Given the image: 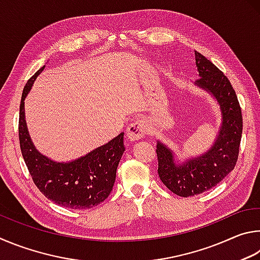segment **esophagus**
I'll use <instances>...</instances> for the list:
<instances>
[{
    "label": "esophagus",
    "instance_id": "1",
    "mask_svg": "<svg viewBox=\"0 0 260 260\" xmlns=\"http://www.w3.org/2000/svg\"><path fill=\"white\" fill-rule=\"evenodd\" d=\"M147 130V123L143 118H137L131 122L126 127V135L130 140H138L143 138Z\"/></svg>",
    "mask_w": 260,
    "mask_h": 260
}]
</instances>
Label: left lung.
<instances>
[{"label": "left lung", "mask_w": 260, "mask_h": 260, "mask_svg": "<svg viewBox=\"0 0 260 260\" xmlns=\"http://www.w3.org/2000/svg\"><path fill=\"white\" fill-rule=\"evenodd\" d=\"M200 79L197 85L213 94L220 105L222 124L213 146L200 157L176 165L172 151L157 142L158 177L172 193L193 197L212 188L234 169L238 162L243 121L238 95L219 68L195 51Z\"/></svg>", "instance_id": "obj_1"}]
</instances>
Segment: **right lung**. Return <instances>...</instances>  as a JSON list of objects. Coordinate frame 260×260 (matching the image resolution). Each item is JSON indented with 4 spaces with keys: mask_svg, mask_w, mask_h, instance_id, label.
Listing matches in <instances>:
<instances>
[{
    "mask_svg": "<svg viewBox=\"0 0 260 260\" xmlns=\"http://www.w3.org/2000/svg\"><path fill=\"white\" fill-rule=\"evenodd\" d=\"M44 67L27 81L22 90L18 125L22 157L35 186L50 201L70 209H90L104 202L112 192L118 162L125 149L124 134L73 162L57 163L39 153L27 131L24 100Z\"/></svg>",
    "mask_w": 260,
    "mask_h": 260,
    "instance_id": "add662e5",
    "label": "right lung"
}]
</instances>
